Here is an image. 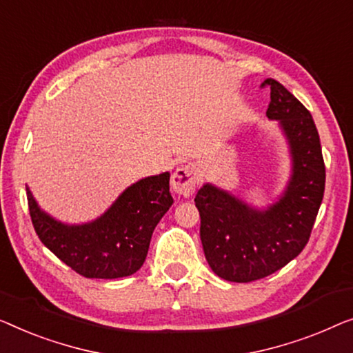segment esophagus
Returning a JSON list of instances; mask_svg holds the SVG:
<instances>
[{"mask_svg": "<svg viewBox=\"0 0 353 353\" xmlns=\"http://www.w3.org/2000/svg\"><path fill=\"white\" fill-rule=\"evenodd\" d=\"M196 185V172L192 166H181L172 172L171 187L179 196H190L195 192Z\"/></svg>", "mask_w": 353, "mask_h": 353, "instance_id": "obj_1", "label": "esophagus"}]
</instances>
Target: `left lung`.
Instances as JSON below:
<instances>
[{
  "label": "left lung",
  "mask_w": 353,
  "mask_h": 353,
  "mask_svg": "<svg viewBox=\"0 0 353 353\" xmlns=\"http://www.w3.org/2000/svg\"><path fill=\"white\" fill-rule=\"evenodd\" d=\"M267 117L278 121L291 158L285 190L267 208H256L214 183L195 196L206 261L217 276L248 283L269 276L301 254L310 238L325 192L320 136L310 112L275 79Z\"/></svg>",
  "instance_id": "obj_1"
}]
</instances>
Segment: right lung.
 <instances>
[{"instance_id":"right-lung-1","label":"right lung","mask_w":353,"mask_h":353,"mask_svg":"<svg viewBox=\"0 0 353 353\" xmlns=\"http://www.w3.org/2000/svg\"><path fill=\"white\" fill-rule=\"evenodd\" d=\"M28 210L43 245L86 278L129 276L145 262L152 233L172 203L170 172L143 177L91 222L65 224L39 208L27 187Z\"/></svg>"}]
</instances>
